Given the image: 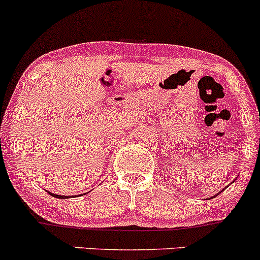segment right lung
Instances as JSON below:
<instances>
[{
  "mask_svg": "<svg viewBox=\"0 0 260 260\" xmlns=\"http://www.w3.org/2000/svg\"><path fill=\"white\" fill-rule=\"evenodd\" d=\"M53 198H58V199H68V196H62V195H56V193H51L49 192Z\"/></svg>",
  "mask_w": 260,
  "mask_h": 260,
  "instance_id": "right-lung-1",
  "label": "right lung"
}]
</instances>
